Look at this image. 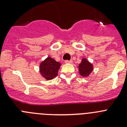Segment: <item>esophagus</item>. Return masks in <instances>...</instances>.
<instances>
[{
  "instance_id": "esophagus-1",
  "label": "esophagus",
  "mask_w": 127,
  "mask_h": 127,
  "mask_svg": "<svg viewBox=\"0 0 127 127\" xmlns=\"http://www.w3.org/2000/svg\"><path fill=\"white\" fill-rule=\"evenodd\" d=\"M65 64H72V60H65Z\"/></svg>"
}]
</instances>
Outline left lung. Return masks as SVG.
<instances>
[{
	"mask_svg": "<svg viewBox=\"0 0 127 127\" xmlns=\"http://www.w3.org/2000/svg\"><path fill=\"white\" fill-rule=\"evenodd\" d=\"M78 68L79 74L83 77H88L94 70L93 65L86 60V58L82 59L81 62L79 64Z\"/></svg>",
	"mask_w": 127,
	"mask_h": 127,
	"instance_id": "1",
	"label": "left lung"
}]
</instances>
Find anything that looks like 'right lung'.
<instances>
[{
    "mask_svg": "<svg viewBox=\"0 0 127 127\" xmlns=\"http://www.w3.org/2000/svg\"><path fill=\"white\" fill-rule=\"evenodd\" d=\"M61 64L53 58L48 57L40 64L39 71L42 76L47 80H51L57 76Z\"/></svg>",
    "mask_w": 127,
    "mask_h": 127,
    "instance_id": "right-lung-1",
    "label": "right lung"
}]
</instances>
